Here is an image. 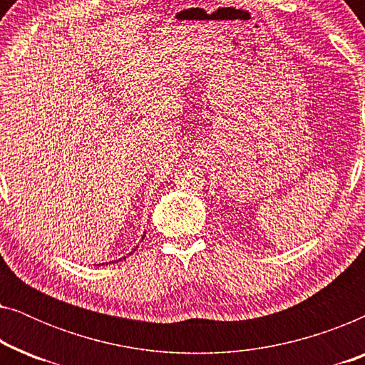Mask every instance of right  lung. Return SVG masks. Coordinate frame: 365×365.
I'll list each match as a JSON object with an SVG mask.
<instances>
[{
	"mask_svg": "<svg viewBox=\"0 0 365 365\" xmlns=\"http://www.w3.org/2000/svg\"><path fill=\"white\" fill-rule=\"evenodd\" d=\"M144 237H146V232H144V234H143V237H141V241H143V239H144ZM136 247H138V246H136ZM136 247H134V251H136ZM123 259H126V257H123ZM119 261H121V259H119Z\"/></svg>",
	"mask_w": 365,
	"mask_h": 365,
	"instance_id": "right-lung-1",
	"label": "right lung"
}]
</instances>
